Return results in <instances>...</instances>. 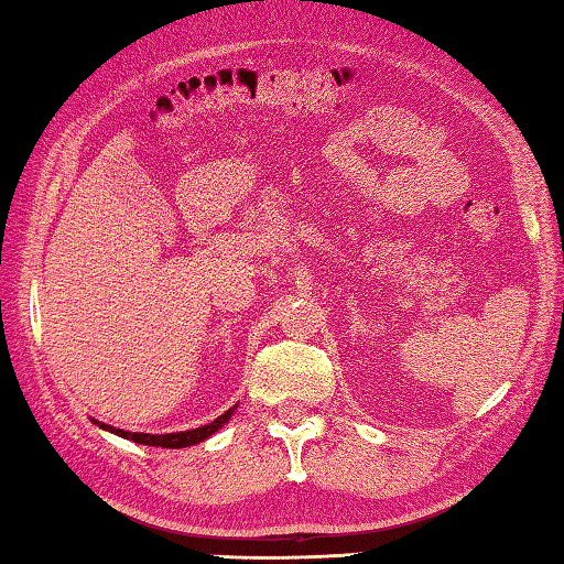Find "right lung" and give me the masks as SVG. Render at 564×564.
<instances>
[{
	"label": "right lung",
	"mask_w": 564,
	"mask_h": 564,
	"mask_svg": "<svg viewBox=\"0 0 564 564\" xmlns=\"http://www.w3.org/2000/svg\"><path fill=\"white\" fill-rule=\"evenodd\" d=\"M232 412H235V406H232V410H227L225 414H220L218 419H215V422H210L206 426H198V429H191V431H178V434H160V436L158 434H130V431L113 429L109 424H101V422H97V424L101 429H106V431H111V434H118V436L130 438V441H135V443H145V446L186 448V446H194V443H200V441H206L208 436H213L215 431H218L223 424H227V419L232 416Z\"/></svg>",
	"instance_id": "obj_1"
}]
</instances>
